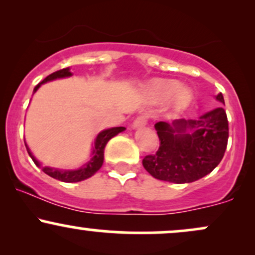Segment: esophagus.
Instances as JSON below:
<instances>
[{"label": "esophagus", "mask_w": 255, "mask_h": 255, "mask_svg": "<svg viewBox=\"0 0 255 255\" xmlns=\"http://www.w3.org/2000/svg\"><path fill=\"white\" fill-rule=\"evenodd\" d=\"M147 115H145V114H142V115H139L136 116L135 120H134L133 122V127L134 128H139V127H142V126H145L147 124Z\"/></svg>", "instance_id": "34e87169"}]
</instances>
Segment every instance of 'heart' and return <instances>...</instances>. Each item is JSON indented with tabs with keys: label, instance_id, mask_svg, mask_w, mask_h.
<instances>
[{
	"label": "heart",
	"instance_id": "b5f03b06",
	"mask_svg": "<svg viewBox=\"0 0 255 255\" xmlns=\"http://www.w3.org/2000/svg\"><path fill=\"white\" fill-rule=\"evenodd\" d=\"M150 95L154 101L164 102L172 97V105L176 110L184 109L192 99L191 91L186 87H180L176 81L158 80L150 87Z\"/></svg>",
	"mask_w": 255,
	"mask_h": 255
}]
</instances>
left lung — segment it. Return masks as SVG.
<instances>
[{
    "mask_svg": "<svg viewBox=\"0 0 255 255\" xmlns=\"http://www.w3.org/2000/svg\"><path fill=\"white\" fill-rule=\"evenodd\" d=\"M224 103L222 93L216 97ZM159 147L147 154L142 165L154 178L172 183H189L206 176L221 163L228 145L229 125L223 108L199 120H175L171 125H154Z\"/></svg>",
    "mask_w": 255,
    "mask_h": 255,
    "instance_id": "1",
    "label": "left lung"
}]
</instances>
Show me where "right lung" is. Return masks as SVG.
<instances>
[{"mask_svg":"<svg viewBox=\"0 0 255 255\" xmlns=\"http://www.w3.org/2000/svg\"><path fill=\"white\" fill-rule=\"evenodd\" d=\"M72 73L69 72V68H63V69H60V71L52 73V74L48 75L45 79H44L43 81H40L39 84L37 85L36 87H34L33 92H36L38 90V87L40 86V85L46 83V81H50V80H54V79H57V78H66V77H71ZM126 129L125 127H115V128H110V129H107V130H103L101 131V133L98 134L97 139H96V142H95V148H93V157L91 158L90 162H87L86 164H85L83 168L78 169V170H57V169H54V168H49V166H40L39 163H38V160L36 158L33 157V154L31 153L30 148L27 147V145L25 144L26 146V150H27L28 154H30V157L32 158V160L34 162V164L40 166L42 168V170L45 172L46 175H49V176L56 178V180H60L62 181V182H79V181H83V180H86V178H89L92 176V175H95L96 172H97L99 169H101L102 164H103V160H104V148H105V145H107V142L109 141L113 136L118 135L119 133H121V131H124Z\"/></svg>","mask_w":255,"mask_h":255,"instance_id":"1","label":"right lung"}]
</instances>
